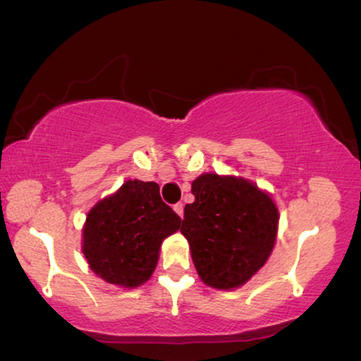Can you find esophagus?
<instances>
[{
    "instance_id": "obj_1",
    "label": "esophagus",
    "mask_w": 361,
    "mask_h": 361,
    "mask_svg": "<svg viewBox=\"0 0 361 361\" xmlns=\"http://www.w3.org/2000/svg\"><path fill=\"white\" fill-rule=\"evenodd\" d=\"M174 210H176V214L179 215L180 219L184 217V204H182V202H177V204L174 205Z\"/></svg>"
}]
</instances>
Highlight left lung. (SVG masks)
I'll return each instance as SVG.
<instances>
[{
    "instance_id": "left-lung-1",
    "label": "left lung",
    "mask_w": 361,
    "mask_h": 361,
    "mask_svg": "<svg viewBox=\"0 0 361 361\" xmlns=\"http://www.w3.org/2000/svg\"><path fill=\"white\" fill-rule=\"evenodd\" d=\"M195 200L184 209L180 232L204 283L240 287L264 267L274 249L279 210L254 182L202 174L192 182Z\"/></svg>"
}]
</instances>
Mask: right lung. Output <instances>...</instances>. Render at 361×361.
I'll return each mask as SVG.
<instances>
[{
	"instance_id": "add662e5",
	"label": "right lung",
	"mask_w": 361,
	"mask_h": 361,
	"mask_svg": "<svg viewBox=\"0 0 361 361\" xmlns=\"http://www.w3.org/2000/svg\"><path fill=\"white\" fill-rule=\"evenodd\" d=\"M179 227L180 217L162 202L156 182L128 180L89 210L82 254L107 283L139 287L151 279L164 238Z\"/></svg>"
}]
</instances>
